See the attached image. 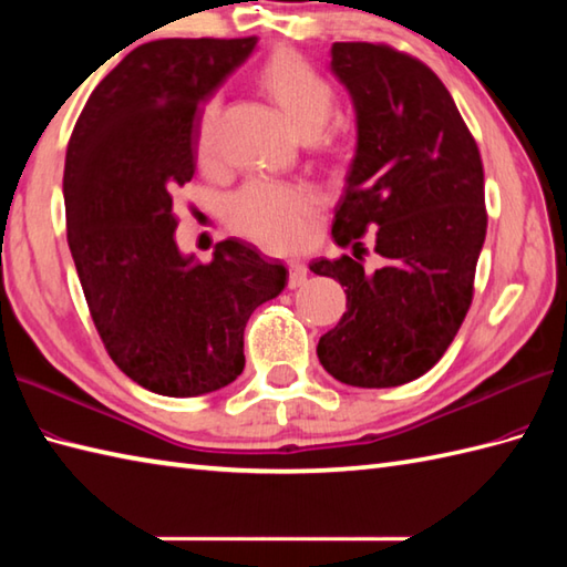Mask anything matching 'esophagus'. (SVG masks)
Wrapping results in <instances>:
<instances>
[{
    "mask_svg": "<svg viewBox=\"0 0 567 567\" xmlns=\"http://www.w3.org/2000/svg\"><path fill=\"white\" fill-rule=\"evenodd\" d=\"M307 265L302 260H290V280H287V285H290V290H295V287H302L307 282Z\"/></svg>",
    "mask_w": 567,
    "mask_h": 567,
    "instance_id": "1",
    "label": "esophagus"
}]
</instances>
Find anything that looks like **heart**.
<instances>
[{
  "label": "heart",
  "instance_id": "heart-1",
  "mask_svg": "<svg viewBox=\"0 0 567 567\" xmlns=\"http://www.w3.org/2000/svg\"><path fill=\"white\" fill-rule=\"evenodd\" d=\"M258 82L302 136L317 134L327 124L333 110V90L307 60L287 51L275 53L258 70ZM214 122L216 104L209 102L204 106L197 131L202 155L212 151ZM311 209V192L280 183H250L228 202V216L238 231L275 250L305 244Z\"/></svg>",
  "mask_w": 567,
  "mask_h": 567
}]
</instances>
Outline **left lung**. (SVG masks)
Here are the masks:
<instances>
[{
	"label": "left lung",
	"instance_id": "left-lung-1",
	"mask_svg": "<svg viewBox=\"0 0 567 567\" xmlns=\"http://www.w3.org/2000/svg\"><path fill=\"white\" fill-rule=\"evenodd\" d=\"M358 143L331 236L353 258L311 260L346 287V315L319 339L323 370L353 388H396L439 363L473 302L487 234L485 175L461 112L421 60L382 43H333ZM377 234L378 271L359 238Z\"/></svg>",
	"mask_w": 567,
	"mask_h": 567
}]
</instances>
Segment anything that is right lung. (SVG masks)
I'll use <instances>...</instances> for the list:
<instances>
[{"label": "right lung", "instance_id": "obj_1", "mask_svg": "<svg viewBox=\"0 0 567 567\" xmlns=\"http://www.w3.org/2000/svg\"><path fill=\"white\" fill-rule=\"evenodd\" d=\"M258 39H163L106 75L68 143V246L106 353L155 394L199 396L246 365L252 311L287 285L280 260L238 238L212 262L175 244L173 197L195 175L202 104Z\"/></svg>", "mask_w": 567, "mask_h": 567}]
</instances>
